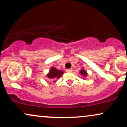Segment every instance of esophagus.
Instances as JSON below:
<instances>
[{"label": "esophagus", "mask_w": 127, "mask_h": 127, "mask_svg": "<svg viewBox=\"0 0 127 127\" xmlns=\"http://www.w3.org/2000/svg\"><path fill=\"white\" fill-rule=\"evenodd\" d=\"M73 70L72 69V68H68V69L66 70V72H68V73H71L72 72Z\"/></svg>", "instance_id": "esophagus-1"}]
</instances>
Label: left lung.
Here are the masks:
<instances>
[{
    "label": "left lung",
    "mask_w": 127,
    "mask_h": 127,
    "mask_svg": "<svg viewBox=\"0 0 127 127\" xmlns=\"http://www.w3.org/2000/svg\"><path fill=\"white\" fill-rule=\"evenodd\" d=\"M79 73L83 77H84V78H85V77L87 76V75H88V73H87V71L85 70L84 68H82V69L79 71Z\"/></svg>",
    "instance_id": "8db88e82"
}]
</instances>
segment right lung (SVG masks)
<instances>
[{"instance_id":"obj_1","label":"right lung","mask_w":127,"mask_h":127,"mask_svg":"<svg viewBox=\"0 0 127 127\" xmlns=\"http://www.w3.org/2000/svg\"><path fill=\"white\" fill-rule=\"evenodd\" d=\"M63 73L64 72H63L61 70H58L55 67H52L50 68L49 72L48 73L47 75L46 76L49 81H53L54 83H55L56 82L55 79H59Z\"/></svg>"}]
</instances>
